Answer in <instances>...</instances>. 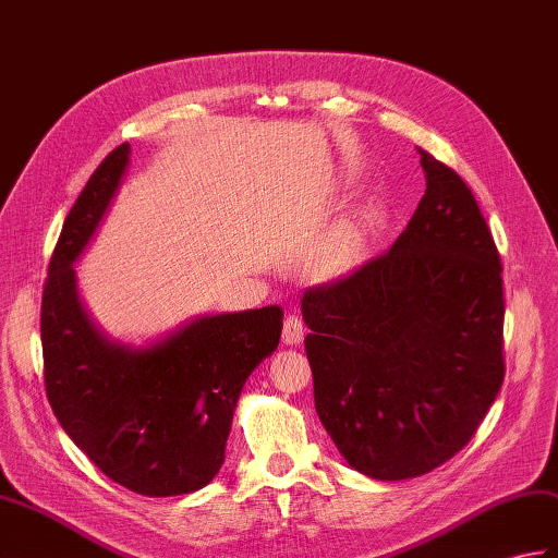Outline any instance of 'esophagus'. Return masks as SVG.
<instances>
[{
    "instance_id": "1",
    "label": "esophagus",
    "mask_w": 558,
    "mask_h": 558,
    "mask_svg": "<svg viewBox=\"0 0 558 558\" xmlns=\"http://www.w3.org/2000/svg\"><path fill=\"white\" fill-rule=\"evenodd\" d=\"M304 332H306V328H304L302 316L288 314V318H284V323H282V340H284V344H300L304 340Z\"/></svg>"
}]
</instances>
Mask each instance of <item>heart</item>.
Wrapping results in <instances>:
<instances>
[{"mask_svg": "<svg viewBox=\"0 0 558 558\" xmlns=\"http://www.w3.org/2000/svg\"><path fill=\"white\" fill-rule=\"evenodd\" d=\"M361 244H364L361 230L356 226H342L320 247L318 264L326 270H344L359 258Z\"/></svg>", "mask_w": 558, "mask_h": 558, "instance_id": "1", "label": "heart"}]
</instances>
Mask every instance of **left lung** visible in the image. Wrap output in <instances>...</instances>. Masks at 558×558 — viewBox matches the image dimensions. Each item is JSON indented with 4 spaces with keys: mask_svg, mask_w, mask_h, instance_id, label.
<instances>
[{
    "mask_svg": "<svg viewBox=\"0 0 558 558\" xmlns=\"http://www.w3.org/2000/svg\"><path fill=\"white\" fill-rule=\"evenodd\" d=\"M418 154L425 194L392 247L302 296L318 418L375 481L459 454L507 373L495 238L454 168Z\"/></svg>",
    "mask_w": 558,
    "mask_h": 558,
    "instance_id": "8db88e82",
    "label": "left lung"
}]
</instances>
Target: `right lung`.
I'll use <instances>...</instances> for the list:
<instances>
[{
	"label": "right lung",
	"instance_id": "obj_1",
	"mask_svg": "<svg viewBox=\"0 0 558 558\" xmlns=\"http://www.w3.org/2000/svg\"><path fill=\"white\" fill-rule=\"evenodd\" d=\"M131 147H116L63 220L43 292L49 407L113 483L147 497L190 495L226 461L232 411L252 371L276 352L282 308L202 316L145 349L101 338L77 302L73 262L95 235Z\"/></svg>",
	"mask_w": 558,
	"mask_h": 558
}]
</instances>
